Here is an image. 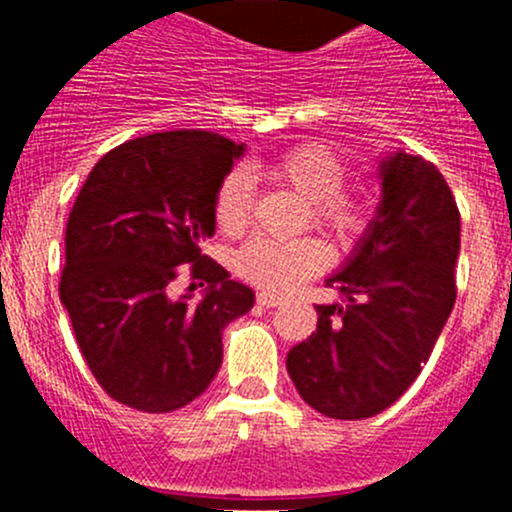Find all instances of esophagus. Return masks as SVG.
Instances as JSON below:
<instances>
[{
    "label": "esophagus",
    "mask_w": 512,
    "mask_h": 512,
    "mask_svg": "<svg viewBox=\"0 0 512 512\" xmlns=\"http://www.w3.org/2000/svg\"><path fill=\"white\" fill-rule=\"evenodd\" d=\"M255 302L260 304V307H277V304L282 302V297L275 292H257Z\"/></svg>",
    "instance_id": "34e87169"
}]
</instances>
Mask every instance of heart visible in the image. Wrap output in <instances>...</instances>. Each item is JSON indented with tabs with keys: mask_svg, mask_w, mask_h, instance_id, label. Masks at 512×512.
I'll return each mask as SVG.
<instances>
[{
	"mask_svg": "<svg viewBox=\"0 0 512 512\" xmlns=\"http://www.w3.org/2000/svg\"><path fill=\"white\" fill-rule=\"evenodd\" d=\"M260 173L277 185H287L307 200L312 223L339 242H354L374 220V200L366 190H347L349 168L342 156L322 143H302L260 165ZM250 178L232 170L215 195V223L227 235L245 230L250 220ZM327 262V250L314 237L270 240L255 237L235 255V270L242 280L267 292H285L317 275Z\"/></svg>",
	"mask_w": 512,
	"mask_h": 512,
	"instance_id": "1",
	"label": "heart"
}]
</instances>
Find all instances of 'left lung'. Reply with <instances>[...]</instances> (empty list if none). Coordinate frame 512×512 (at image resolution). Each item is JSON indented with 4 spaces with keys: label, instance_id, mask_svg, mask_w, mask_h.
Listing matches in <instances>:
<instances>
[{
    "label": "left lung",
    "instance_id": "left-lung-1",
    "mask_svg": "<svg viewBox=\"0 0 512 512\" xmlns=\"http://www.w3.org/2000/svg\"><path fill=\"white\" fill-rule=\"evenodd\" d=\"M379 175L376 218L327 280L344 299L314 304L317 332L287 354L299 396L342 421L381 414L404 396L456 302L461 213L446 178L404 151Z\"/></svg>",
    "mask_w": 512,
    "mask_h": 512
}]
</instances>
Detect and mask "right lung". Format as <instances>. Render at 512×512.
Returning a JSON list of instances; mask_svg holds the SVG:
<instances>
[{
	"label": "right lung",
	"mask_w": 512,
	"mask_h": 512,
	"mask_svg": "<svg viewBox=\"0 0 512 512\" xmlns=\"http://www.w3.org/2000/svg\"><path fill=\"white\" fill-rule=\"evenodd\" d=\"M242 151L188 128L133 138L98 160L71 208L59 294L91 374L118 404L168 414L198 399L223 364V329L255 304L200 252ZM183 264L209 282L198 305L172 297Z\"/></svg>",
	"instance_id": "1"
}]
</instances>
